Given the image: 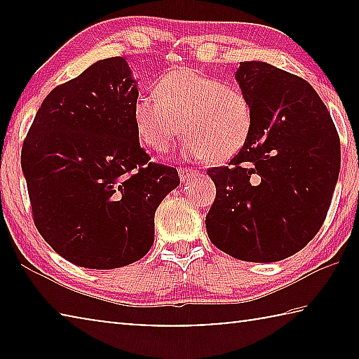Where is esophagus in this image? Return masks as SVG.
Instances as JSON below:
<instances>
[{
  "label": "esophagus",
  "instance_id": "34e87169",
  "mask_svg": "<svg viewBox=\"0 0 359 359\" xmlns=\"http://www.w3.org/2000/svg\"><path fill=\"white\" fill-rule=\"evenodd\" d=\"M196 169H191V168H179V175H180V180L182 182H187L193 177H196Z\"/></svg>",
  "mask_w": 359,
  "mask_h": 359
}]
</instances>
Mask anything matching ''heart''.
<instances>
[{"label": "heart", "mask_w": 359, "mask_h": 359, "mask_svg": "<svg viewBox=\"0 0 359 359\" xmlns=\"http://www.w3.org/2000/svg\"><path fill=\"white\" fill-rule=\"evenodd\" d=\"M133 121L137 139L150 150L165 154L185 130L190 154L223 163L244 149L255 111L238 85L177 68L158 77L155 95H141L135 101Z\"/></svg>", "instance_id": "b5f03b06"}]
</instances>
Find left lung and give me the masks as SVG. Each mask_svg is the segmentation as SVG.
<instances>
[{
	"instance_id": "left-lung-1",
	"label": "left lung",
	"mask_w": 359,
	"mask_h": 359,
	"mask_svg": "<svg viewBox=\"0 0 359 359\" xmlns=\"http://www.w3.org/2000/svg\"><path fill=\"white\" fill-rule=\"evenodd\" d=\"M236 79L250 98L253 128L228 166L205 215L212 244L242 261L272 263L306 247L323 224L340 169L336 125L313 87L263 62Z\"/></svg>"
}]
</instances>
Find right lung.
<instances>
[{
  "label": "right lung",
  "instance_id": "obj_1",
  "mask_svg": "<svg viewBox=\"0 0 359 359\" xmlns=\"http://www.w3.org/2000/svg\"><path fill=\"white\" fill-rule=\"evenodd\" d=\"M128 63L112 57L46 96L22 147L33 222L58 255L88 269L135 263L154 245L155 212L180 184L139 144Z\"/></svg>",
  "mask_w": 359,
  "mask_h": 359
}]
</instances>
